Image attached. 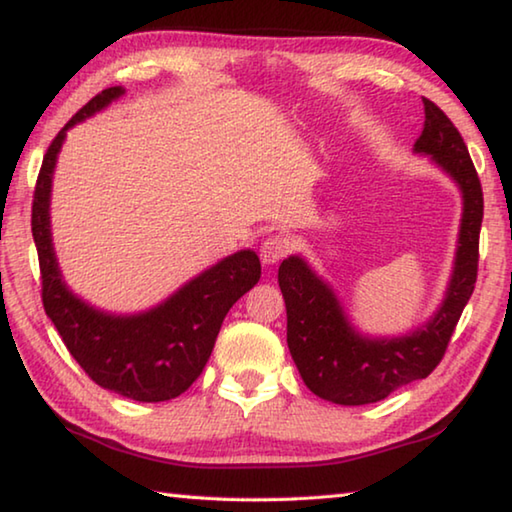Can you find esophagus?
Here are the masks:
<instances>
[{
	"instance_id": "obj_1",
	"label": "esophagus",
	"mask_w": 512,
	"mask_h": 512,
	"mask_svg": "<svg viewBox=\"0 0 512 512\" xmlns=\"http://www.w3.org/2000/svg\"><path fill=\"white\" fill-rule=\"evenodd\" d=\"M291 250V241L284 237V235H273V237H266L262 248H259V255H262L264 264H275L280 262L289 255Z\"/></svg>"
}]
</instances>
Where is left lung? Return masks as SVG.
I'll return each mask as SVG.
<instances>
[{
    "instance_id": "8db88e82",
    "label": "left lung",
    "mask_w": 512,
    "mask_h": 512,
    "mask_svg": "<svg viewBox=\"0 0 512 512\" xmlns=\"http://www.w3.org/2000/svg\"><path fill=\"white\" fill-rule=\"evenodd\" d=\"M424 128L415 151L427 153L463 192V221L454 275L438 314L413 334L391 341L363 339L343 316L339 300L300 257L284 259L280 282L287 305V343L300 377L314 395L343 406L379 402L443 361L449 339L470 300L479 273L483 189L458 128L436 103L424 99Z\"/></svg>"
}]
</instances>
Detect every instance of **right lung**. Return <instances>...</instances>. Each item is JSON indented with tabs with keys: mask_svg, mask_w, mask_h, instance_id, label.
Returning a JSON list of instances; mask_svg holds the SVG:
<instances>
[{
	"mask_svg": "<svg viewBox=\"0 0 512 512\" xmlns=\"http://www.w3.org/2000/svg\"><path fill=\"white\" fill-rule=\"evenodd\" d=\"M124 94L106 88L60 128L42 158L31 207L42 305L60 339L94 384L135 402H167L201 375L230 307L262 277L253 250H241L185 284L164 305L140 316H108L85 305L60 280L49 235V192L65 131Z\"/></svg>",
	"mask_w": 512,
	"mask_h": 512,
	"instance_id": "1",
	"label": "right lung"
}]
</instances>
